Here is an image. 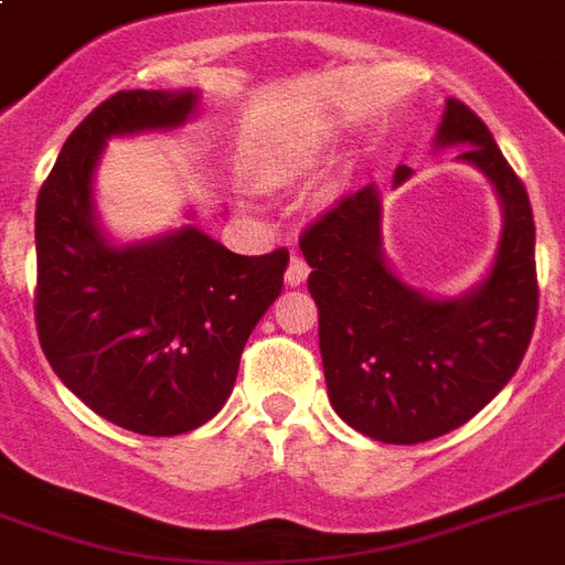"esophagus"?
I'll return each mask as SVG.
<instances>
[{"label":"esophagus","mask_w":565,"mask_h":565,"mask_svg":"<svg viewBox=\"0 0 565 565\" xmlns=\"http://www.w3.org/2000/svg\"><path fill=\"white\" fill-rule=\"evenodd\" d=\"M308 273H310V266L305 264V257L292 252L290 266H287V275H284V281L290 284V287H299V284L308 278Z\"/></svg>","instance_id":"obj_1"}]
</instances>
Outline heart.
I'll list each match as a JSON object with an SVG mask.
<instances>
[{"instance_id": "b5f03b06", "label": "heart", "mask_w": 565, "mask_h": 565, "mask_svg": "<svg viewBox=\"0 0 565 565\" xmlns=\"http://www.w3.org/2000/svg\"><path fill=\"white\" fill-rule=\"evenodd\" d=\"M322 158V143L319 140H305V143L292 146V152L284 158V170H308Z\"/></svg>"}]
</instances>
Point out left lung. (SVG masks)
<instances>
[{"label": "left lung", "mask_w": 565, "mask_h": 565, "mask_svg": "<svg viewBox=\"0 0 565 565\" xmlns=\"http://www.w3.org/2000/svg\"><path fill=\"white\" fill-rule=\"evenodd\" d=\"M463 146L457 161L487 175L501 202L490 269L460 296H428L395 275L381 239L375 184L340 199L299 246L319 308L328 398L354 430L413 446L460 428L504 390L536 322L534 213L490 128L460 99H446L434 149ZM398 167L393 188L411 179Z\"/></svg>", "instance_id": "obj_1"}]
</instances>
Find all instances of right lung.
<instances>
[{"mask_svg":"<svg viewBox=\"0 0 565 565\" xmlns=\"http://www.w3.org/2000/svg\"><path fill=\"white\" fill-rule=\"evenodd\" d=\"M199 102V90L114 93L66 137L34 213L43 354L90 411L146 437L222 411L290 264L287 248L234 255L199 225L131 243L102 228L93 181L108 140L175 131Z\"/></svg>","mask_w":565,"mask_h":565,"instance_id":"right-lung-1","label":"right lung"}]
</instances>
